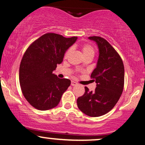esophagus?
I'll return each instance as SVG.
<instances>
[{
	"label": "esophagus",
	"instance_id": "34e87169",
	"mask_svg": "<svg viewBox=\"0 0 145 145\" xmlns=\"http://www.w3.org/2000/svg\"><path fill=\"white\" fill-rule=\"evenodd\" d=\"M76 85H77V83H76L75 81H71V86H76Z\"/></svg>",
	"mask_w": 145,
	"mask_h": 145
}]
</instances>
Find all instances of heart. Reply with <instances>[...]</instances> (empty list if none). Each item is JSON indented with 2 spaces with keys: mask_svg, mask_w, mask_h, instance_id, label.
<instances>
[{
  "mask_svg": "<svg viewBox=\"0 0 145 145\" xmlns=\"http://www.w3.org/2000/svg\"><path fill=\"white\" fill-rule=\"evenodd\" d=\"M81 49H82L83 54L84 56L87 55H93L94 54V49H93L92 46L89 45V44H85V45H83L82 47H81ZM70 52H71V49H68L65 53L64 57H67Z\"/></svg>",
  "mask_w": 145,
  "mask_h": 145,
  "instance_id": "b5f03b06",
  "label": "heart"
}]
</instances>
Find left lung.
<instances>
[{
  "instance_id": "left-lung-1",
  "label": "left lung",
  "mask_w": 145,
  "mask_h": 145,
  "mask_svg": "<svg viewBox=\"0 0 145 145\" xmlns=\"http://www.w3.org/2000/svg\"><path fill=\"white\" fill-rule=\"evenodd\" d=\"M96 42L99 57L91 74L96 81L94 91L85 87V93L77 98L78 108L90 117H100L115 106L123 92L124 66L120 56L110 44L100 37L88 38Z\"/></svg>"
}]
</instances>
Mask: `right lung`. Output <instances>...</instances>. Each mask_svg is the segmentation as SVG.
Instances as JSON below:
<instances>
[{"label":"right lung","instance_id":"add662e5","mask_svg":"<svg viewBox=\"0 0 145 145\" xmlns=\"http://www.w3.org/2000/svg\"><path fill=\"white\" fill-rule=\"evenodd\" d=\"M76 39V37L66 38L46 33L26 49L20 63L19 79L24 96L34 108L49 110L59 104L71 82L59 79L53 71L62 62L66 50Z\"/></svg>","mask_w":145,"mask_h":145}]
</instances>
